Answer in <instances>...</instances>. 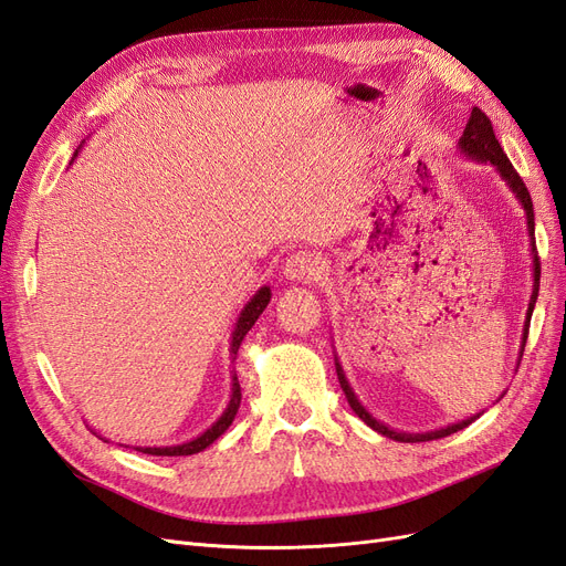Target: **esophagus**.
Listing matches in <instances>:
<instances>
[{
	"label": "esophagus",
	"instance_id": "34e87169",
	"mask_svg": "<svg viewBox=\"0 0 566 566\" xmlns=\"http://www.w3.org/2000/svg\"><path fill=\"white\" fill-rule=\"evenodd\" d=\"M283 273L290 281H312L321 273V260L312 252H295L285 260Z\"/></svg>",
	"mask_w": 566,
	"mask_h": 566
}]
</instances>
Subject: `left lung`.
Here are the masks:
<instances>
[{"instance_id": "left-lung-1", "label": "left lung", "mask_w": 566, "mask_h": 566, "mask_svg": "<svg viewBox=\"0 0 566 566\" xmlns=\"http://www.w3.org/2000/svg\"><path fill=\"white\" fill-rule=\"evenodd\" d=\"M458 150L460 156H465L470 160H476V163H489L495 172H499V177L507 184V188L512 193H515V198L520 200V205L524 208V214H526V231H528V245H531V262H534V287H531V300H528V310H526V321H524V328H522V345H520V356L517 361H522V352H524V345H526V335H528V321H531V314H534V306H536V300H538V283H541V264H538V252H536V238H534V202H531V196L526 191V186L522 181V177L517 175V169L512 167V163L507 160V156L503 153L499 139H495L493 134V127H491V119L479 111V108H472L470 113V119L465 125V132H462L460 142H458ZM335 370H337V380L342 385V391H345V397L349 401V406L354 408V413L361 418L370 430L380 432L382 437H389L394 441H403V443H418V441H432V439H441V437H449L458 430H462V427H468L470 422H474L482 413H476L468 420H460V422H453V424H447V427H439V430H432V432H399V430H391V427H387L385 422H380L378 418H373L366 406L356 399V394L347 380L345 370H342V364L339 358L335 354ZM503 399V394H501Z\"/></svg>"}]
</instances>
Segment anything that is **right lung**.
I'll return each mask as SVG.
<instances>
[{
	"label": "right lung",
	"mask_w": 566,
	"mask_h": 566,
	"mask_svg": "<svg viewBox=\"0 0 566 566\" xmlns=\"http://www.w3.org/2000/svg\"><path fill=\"white\" fill-rule=\"evenodd\" d=\"M80 148H82V146H80ZM80 148L75 150L73 160L77 158ZM73 160H71V163H73ZM269 302H271V290H269V285H264V287L256 290V293L250 297V302L243 306V312L238 314V321H235L233 333H231V349H229V352H231V361L235 358L238 347H241L243 337L248 335V331L252 328L254 321L262 316V312L266 310ZM238 408H241V385H238V378H235V373H233V375H231V399H229V403H227V408H224V413H221V416L208 427V430H205L202 434H198V437L191 439V441L175 443V447H139L136 451L148 453V455H193V453H200V451L208 449L212 441H217L221 434H224V432L229 430V424L233 422V418H235V413H238Z\"/></svg>",
	"instance_id": "right-lung-1"
}]
</instances>
